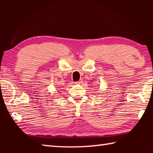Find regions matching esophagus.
Listing matches in <instances>:
<instances>
[{
    "mask_svg": "<svg viewBox=\"0 0 153 153\" xmlns=\"http://www.w3.org/2000/svg\"><path fill=\"white\" fill-rule=\"evenodd\" d=\"M75 83H76V84H82L81 81H78V82H75Z\"/></svg>",
    "mask_w": 153,
    "mask_h": 153,
    "instance_id": "1",
    "label": "esophagus"
}]
</instances>
